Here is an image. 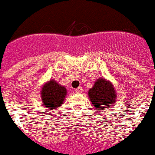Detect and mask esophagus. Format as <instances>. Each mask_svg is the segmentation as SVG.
Segmentation results:
<instances>
[{"mask_svg":"<svg viewBox=\"0 0 155 155\" xmlns=\"http://www.w3.org/2000/svg\"><path fill=\"white\" fill-rule=\"evenodd\" d=\"M75 92H76V93H82V92H83V87H79L76 88Z\"/></svg>","mask_w":155,"mask_h":155,"instance_id":"esophagus-1","label":"esophagus"}]
</instances>
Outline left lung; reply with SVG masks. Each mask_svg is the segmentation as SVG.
Here are the masks:
<instances>
[{
	"label": "left lung",
	"mask_w": 155,
	"mask_h": 155,
	"mask_svg": "<svg viewBox=\"0 0 155 155\" xmlns=\"http://www.w3.org/2000/svg\"><path fill=\"white\" fill-rule=\"evenodd\" d=\"M88 97L94 107L107 108L114 105L117 99L113 84L104 78H98L88 91Z\"/></svg>",
	"instance_id": "1"
}]
</instances>
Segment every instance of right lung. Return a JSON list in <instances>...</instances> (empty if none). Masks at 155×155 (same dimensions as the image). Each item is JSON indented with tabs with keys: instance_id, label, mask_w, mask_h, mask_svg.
Segmentation results:
<instances>
[{
	"instance_id": "obj_1",
	"label": "right lung",
	"mask_w": 155,
	"mask_h": 155,
	"mask_svg": "<svg viewBox=\"0 0 155 155\" xmlns=\"http://www.w3.org/2000/svg\"><path fill=\"white\" fill-rule=\"evenodd\" d=\"M67 95V89L55 80H50L41 88V97L47 108H58L63 103Z\"/></svg>"
}]
</instances>
